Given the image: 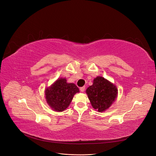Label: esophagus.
I'll return each mask as SVG.
<instances>
[{
	"instance_id": "obj_1",
	"label": "esophagus",
	"mask_w": 156,
	"mask_h": 156,
	"mask_svg": "<svg viewBox=\"0 0 156 156\" xmlns=\"http://www.w3.org/2000/svg\"><path fill=\"white\" fill-rule=\"evenodd\" d=\"M84 89H85V87H83L80 88V90H81L82 92H83L84 91Z\"/></svg>"
}]
</instances>
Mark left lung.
I'll use <instances>...</instances> for the list:
<instances>
[{"instance_id":"left-lung-1","label":"left lung","mask_w":156,"mask_h":156,"mask_svg":"<svg viewBox=\"0 0 156 156\" xmlns=\"http://www.w3.org/2000/svg\"><path fill=\"white\" fill-rule=\"evenodd\" d=\"M86 93L92 107L98 112H104L116 101L118 89L115 84L101 76L94 79L92 85L88 87Z\"/></svg>"}]
</instances>
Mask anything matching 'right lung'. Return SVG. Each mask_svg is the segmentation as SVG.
I'll return each instance as SVG.
<instances>
[{
	"instance_id": "1",
	"label": "right lung",
	"mask_w": 156,
	"mask_h": 156,
	"mask_svg": "<svg viewBox=\"0 0 156 156\" xmlns=\"http://www.w3.org/2000/svg\"><path fill=\"white\" fill-rule=\"evenodd\" d=\"M79 89L74 83H68L66 78H58L45 90L46 102L56 112H62L69 107Z\"/></svg>"
}]
</instances>
